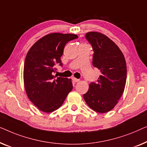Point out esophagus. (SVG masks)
<instances>
[{
  "instance_id": "esophagus-1",
  "label": "esophagus",
  "mask_w": 147,
  "mask_h": 147,
  "mask_svg": "<svg viewBox=\"0 0 147 147\" xmlns=\"http://www.w3.org/2000/svg\"><path fill=\"white\" fill-rule=\"evenodd\" d=\"M73 80L74 82H78V81H79V79H77V78L73 77Z\"/></svg>"
}]
</instances>
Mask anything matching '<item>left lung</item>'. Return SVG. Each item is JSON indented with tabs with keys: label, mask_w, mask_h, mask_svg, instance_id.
Wrapping results in <instances>:
<instances>
[{
	"label": "left lung",
	"mask_w": 147,
	"mask_h": 147,
	"mask_svg": "<svg viewBox=\"0 0 147 147\" xmlns=\"http://www.w3.org/2000/svg\"><path fill=\"white\" fill-rule=\"evenodd\" d=\"M86 38L93 49L92 65L100 70L96 82H91L83 98L96 112L105 113L119 102L127 80V65L122 51L106 35L88 32Z\"/></svg>",
	"instance_id": "left-lung-1"
}]
</instances>
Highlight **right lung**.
<instances>
[{"label": "right lung", "instance_id": "add662e5", "mask_svg": "<svg viewBox=\"0 0 147 147\" xmlns=\"http://www.w3.org/2000/svg\"><path fill=\"white\" fill-rule=\"evenodd\" d=\"M74 34L51 33L37 40L24 61V88L30 100L39 110L53 112L61 107L73 89L71 79L57 77L55 65L62 66L61 57L66 44L77 38Z\"/></svg>", "mask_w": 147, "mask_h": 147}]
</instances>
